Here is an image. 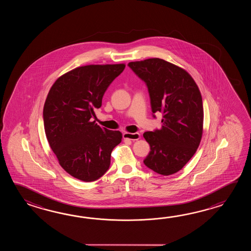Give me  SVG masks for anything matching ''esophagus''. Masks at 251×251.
Instances as JSON below:
<instances>
[{"mask_svg": "<svg viewBox=\"0 0 251 251\" xmlns=\"http://www.w3.org/2000/svg\"><path fill=\"white\" fill-rule=\"evenodd\" d=\"M124 139H128V140H132V141H135L140 138V133H124Z\"/></svg>", "mask_w": 251, "mask_h": 251, "instance_id": "obj_1", "label": "esophagus"}]
</instances>
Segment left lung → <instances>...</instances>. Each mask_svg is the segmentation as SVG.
<instances>
[{
  "label": "left lung",
  "mask_w": 251,
  "mask_h": 251,
  "mask_svg": "<svg viewBox=\"0 0 251 251\" xmlns=\"http://www.w3.org/2000/svg\"><path fill=\"white\" fill-rule=\"evenodd\" d=\"M144 80L152 116L162 113V126L145 132L150 144L144 165L163 176L180 171L197 151L203 133V108L197 83L185 70L160 58L131 62Z\"/></svg>",
  "instance_id": "obj_1"
}]
</instances>
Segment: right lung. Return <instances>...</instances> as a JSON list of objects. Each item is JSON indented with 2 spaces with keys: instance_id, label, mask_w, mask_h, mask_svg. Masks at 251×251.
<instances>
[{
  "instance_id": "obj_1",
  "label": "right lung",
  "mask_w": 251,
  "mask_h": 251,
  "mask_svg": "<svg viewBox=\"0 0 251 251\" xmlns=\"http://www.w3.org/2000/svg\"><path fill=\"white\" fill-rule=\"evenodd\" d=\"M126 65H86L61 76L44 105V127L60 165L85 182L101 177L110 166L113 149L122 133L101 128L91 118L101 107L104 93Z\"/></svg>"
}]
</instances>
